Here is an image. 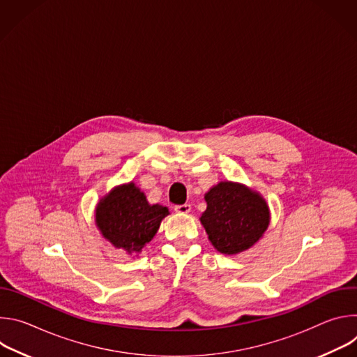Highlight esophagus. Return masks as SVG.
Listing matches in <instances>:
<instances>
[{
  "instance_id": "obj_1",
  "label": "esophagus",
  "mask_w": 357,
  "mask_h": 357,
  "mask_svg": "<svg viewBox=\"0 0 357 357\" xmlns=\"http://www.w3.org/2000/svg\"><path fill=\"white\" fill-rule=\"evenodd\" d=\"M190 209H192V208H190L189 203H185V205H178V206H175V212H176V213H181V215L189 213Z\"/></svg>"
}]
</instances>
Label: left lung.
I'll list each match as a JSON object with an SVG mask.
<instances>
[{
  "mask_svg": "<svg viewBox=\"0 0 357 357\" xmlns=\"http://www.w3.org/2000/svg\"><path fill=\"white\" fill-rule=\"evenodd\" d=\"M205 200L208 208L199 220L212 245L226 256L251 248L270 226L267 200L244 183L222 181L205 193Z\"/></svg>",
  "mask_w": 357,
  "mask_h": 357,
  "instance_id": "left-lung-1",
  "label": "left lung"
}]
</instances>
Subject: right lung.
Here are the masks:
<instances>
[{
  "label": "right lung",
  "mask_w": 357,
  "mask_h": 357,
  "mask_svg": "<svg viewBox=\"0 0 357 357\" xmlns=\"http://www.w3.org/2000/svg\"><path fill=\"white\" fill-rule=\"evenodd\" d=\"M168 208L151 205L145 193L134 183L114 186L101 196L94 209V223L100 234L128 256L139 254L154 238Z\"/></svg>",
  "instance_id": "add662e5"
}]
</instances>
